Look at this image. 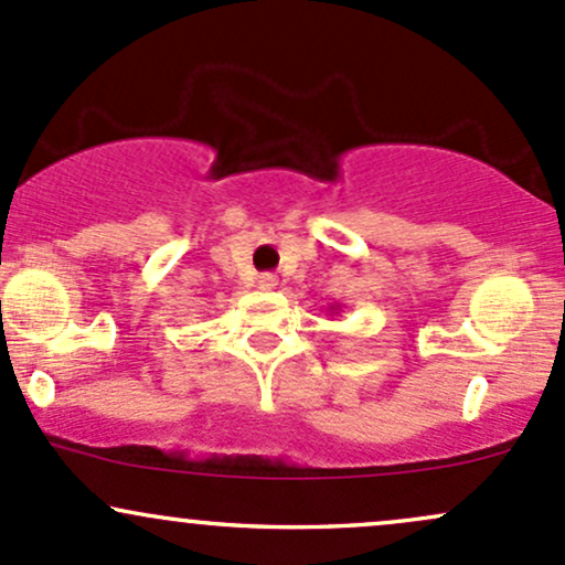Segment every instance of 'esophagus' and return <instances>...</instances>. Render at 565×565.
Masks as SVG:
<instances>
[{
    "instance_id": "esophagus-1",
    "label": "esophagus",
    "mask_w": 565,
    "mask_h": 565,
    "mask_svg": "<svg viewBox=\"0 0 565 565\" xmlns=\"http://www.w3.org/2000/svg\"><path fill=\"white\" fill-rule=\"evenodd\" d=\"M257 287L265 289V292H270V289L278 287V278L270 276V273H265V276L257 278Z\"/></svg>"
}]
</instances>
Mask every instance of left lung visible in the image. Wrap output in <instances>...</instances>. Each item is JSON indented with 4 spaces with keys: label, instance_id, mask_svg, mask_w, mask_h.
<instances>
[{
    "label": "left lung",
    "instance_id": "1",
    "mask_svg": "<svg viewBox=\"0 0 565 565\" xmlns=\"http://www.w3.org/2000/svg\"><path fill=\"white\" fill-rule=\"evenodd\" d=\"M330 311H332V316L340 313V302H334V306H330Z\"/></svg>",
    "mask_w": 565,
    "mask_h": 565
}]
</instances>
